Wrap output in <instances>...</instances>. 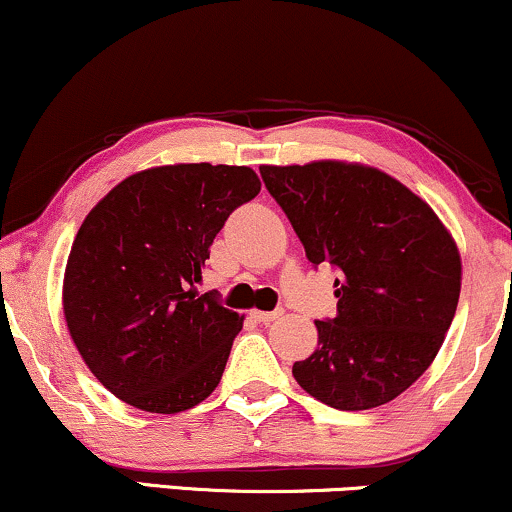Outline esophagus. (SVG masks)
Wrapping results in <instances>:
<instances>
[{
    "label": "esophagus",
    "instance_id": "esophagus-1",
    "mask_svg": "<svg viewBox=\"0 0 512 512\" xmlns=\"http://www.w3.org/2000/svg\"><path fill=\"white\" fill-rule=\"evenodd\" d=\"M285 314V309H282V306H278V309L275 311H254V318L258 323H273V321H278V318Z\"/></svg>",
    "mask_w": 512,
    "mask_h": 512
}]
</instances>
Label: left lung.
<instances>
[{"mask_svg":"<svg viewBox=\"0 0 512 512\" xmlns=\"http://www.w3.org/2000/svg\"><path fill=\"white\" fill-rule=\"evenodd\" d=\"M306 258L338 270V316L294 362L306 393L342 412L386 405L429 369L460 299V254L441 220L398 179L347 162L261 167Z\"/></svg>","mask_w":512,"mask_h":512,"instance_id":"8db88e82","label":"left lung"}]
</instances>
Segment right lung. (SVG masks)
<instances>
[{
    "label": "right lung",
    "mask_w": 512,
    "mask_h": 512,
    "mask_svg": "<svg viewBox=\"0 0 512 512\" xmlns=\"http://www.w3.org/2000/svg\"><path fill=\"white\" fill-rule=\"evenodd\" d=\"M251 167H155L88 213L64 275V316L93 376L143 412L191 410L213 393L242 318L196 292L210 244L258 196Z\"/></svg>",
    "instance_id": "1"
}]
</instances>
